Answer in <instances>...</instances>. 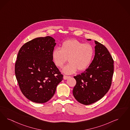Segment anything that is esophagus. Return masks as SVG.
<instances>
[{
  "label": "esophagus",
  "mask_w": 130,
  "mask_h": 130,
  "mask_svg": "<svg viewBox=\"0 0 130 130\" xmlns=\"http://www.w3.org/2000/svg\"><path fill=\"white\" fill-rule=\"evenodd\" d=\"M70 77V76H66V75H64L63 76V79L64 80H67L68 78H69Z\"/></svg>",
  "instance_id": "34e87169"
}]
</instances>
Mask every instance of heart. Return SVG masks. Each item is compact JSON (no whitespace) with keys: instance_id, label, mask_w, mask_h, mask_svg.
I'll list each match as a JSON object with an SVG mask.
<instances>
[{"instance_id":"heart-1","label":"heart","mask_w":130,"mask_h":130,"mask_svg":"<svg viewBox=\"0 0 130 130\" xmlns=\"http://www.w3.org/2000/svg\"><path fill=\"white\" fill-rule=\"evenodd\" d=\"M94 49L89 43H84L76 40L63 42L61 49L55 48L52 52L53 61L57 67L62 68L68 60L70 62L63 69L65 74H70L83 71L88 68L92 61Z\"/></svg>"}]
</instances>
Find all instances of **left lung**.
<instances>
[{"label": "left lung", "mask_w": 130, "mask_h": 130, "mask_svg": "<svg viewBox=\"0 0 130 130\" xmlns=\"http://www.w3.org/2000/svg\"><path fill=\"white\" fill-rule=\"evenodd\" d=\"M95 43V56L91 64L83 73L74 76L76 84L73 96L85 105L96 102L107 93L114 73V60L108 50L99 42Z\"/></svg>", "instance_id": "obj_1"}]
</instances>
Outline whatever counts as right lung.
Wrapping results in <instances>:
<instances>
[{
	"label": "right lung",
	"instance_id": "right-lung-1",
	"mask_svg": "<svg viewBox=\"0 0 130 130\" xmlns=\"http://www.w3.org/2000/svg\"><path fill=\"white\" fill-rule=\"evenodd\" d=\"M56 45L50 36L27 42L19 50L15 65L16 78L22 93L33 102L46 103L55 93L63 75L53 61Z\"/></svg>",
	"mask_w": 130,
	"mask_h": 130
}]
</instances>
